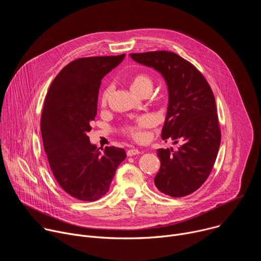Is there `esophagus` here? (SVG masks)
I'll use <instances>...</instances> for the list:
<instances>
[{
    "label": "esophagus",
    "mask_w": 261,
    "mask_h": 261,
    "mask_svg": "<svg viewBox=\"0 0 261 261\" xmlns=\"http://www.w3.org/2000/svg\"><path fill=\"white\" fill-rule=\"evenodd\" d=\"M141 152L139 151V150H137V148H130V150H128V152H127V155L129 156V157H132V156H135V155H138V154H140Z\"/></svg>",
    "instance_id": "esophagus-1"
}]
</instances>
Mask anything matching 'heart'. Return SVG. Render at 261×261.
<instances>
[{
  "instance_id": "obj_1",
  "label": "heart",
  "mask_w": 261,
  "mask_h": 261,
  "mask_svg": "<svg viewBox=\"0 0 261 261\" xmlns=\"http://www.w3.org/2000/svg\"><path fill=\"white\" fill-rule=\"evenodd\" d=\"M130 88L136 95L140 96L146 91H152L153 81L150 76L147 75V74H144V73L136 74V75L131 80ZM113 90H114L113 86H109L104 90L102 94V99H101L102 105H105L107 103V100L109 99L111 93H113ZM154 124H155V120L153 117L142 116L138 118L134 124L125 127L124 133L136 140H141L144 138L143 130L152 127Z\"/></svg>"
}]
</instances>
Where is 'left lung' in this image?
Masks as SVG:
<instances>
[{
    "label": "left lung",
    "mask_w": 261,
    "mask_h": 261,
    "mask_svg": "<svg viewBox=\"0 0 261 261\" xmlns=\"http://www.w3.org/2000/svg\"><path fill=\"white\" fill-rule=\"evenodd\" d=\"M137 63L154 68L164 77L168 107L162 139L180 145L159 148L161 162L155 176L157 189L171 197L187 196L208 177L221 142V131L213 91L194 65L166 51L130 54Z\"/></svg>",
    "instance_id": "8db88e82"
}]
</instances>
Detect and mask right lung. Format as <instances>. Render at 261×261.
Listing matches in <instances>:
<instances>
[{
	"mask_svg": "<svg viewBox=\"0 0 261 261\" xmlns=\"http://www.w3.org/2000/svg\"><path fill=\"white\" fill-rule=\"evenodd\" d=\"M125 58L91 57L74 60L51 83L42 110L41 135L53 174L70 196L95 201L109 190L124 148L90 142V123L97 115L101 80Z\"/></svg>",
	"mask_w": 261,
	"mask_h": 261,
	"instance_id": "add662e5",
	"label": "right lung"
}]
</instances>
